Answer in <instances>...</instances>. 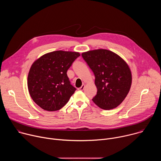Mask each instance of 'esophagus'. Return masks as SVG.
Returning <instances> with one entry per match:
<instances>
[{
    "label": "esophagus",
    "mask_w": 161,
    "mask_h": 161,
    "mask_svg": "<svg viewBox=\"0 0 161 161\" xmlns=\"http://www.w3.org/2000/svg\"><path fill=\"white\" fill-rule=\"evenodd\" d=\"M85 85L84 84H83V85H81V86L80 88H79V90H83L85 88Z\"/></svg>",
    "instance_id": "esophagus-1"
}]
</instances>
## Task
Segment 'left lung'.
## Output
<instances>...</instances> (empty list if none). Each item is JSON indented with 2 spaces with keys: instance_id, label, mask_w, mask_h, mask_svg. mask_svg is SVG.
Returning a JSON list of instances; mask_svg holds the SVG:
<instances>
[{
  "instance_id": "obj_1",
  "label": "left lung",
  "mask_w": 161,
  "mask_h": 161,
  "mask_svg": "<svg viewBox=\"0 0 161 161\" xmlns=\"http://www.w3.org/2000/svg\"><path fill=\"white\" fill-rule=\"evenodd\" d=\"M81 56L95 75L97 92L94 103L105 110L117 108L131 86L132 75L127 64L117 54L104 49L84 52Z\"/></svg>"
}]
</instances>
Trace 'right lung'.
I'll list each match as a JSON object with an SVG mask.
<instances>
[{
	"mask_svg": "<svg viewBox=\"0 0 161 161\" xmlns=\"http://www.w3.org/2000/svg\"><path fill=\"white\" fill-rule=\"evenodd\" d=\"M80 56L78 52L55 51L41 56L32 65L27 85L32 100L48 111L60 109L76 90L67 71Z\"/></svg>",
	"mask_w": 161,
	"mask_h": 161,
	"instance_id": "obj_1",
	"label": "right lung"
}]
</instances>
